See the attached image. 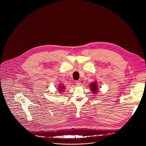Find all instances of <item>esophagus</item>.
I'll use <instances>...</instances> for the list:
<instances>
[{"mask_svg":"<svg viewBox=\"0 0 146 146\" xmlns=\"http://www.w3.org/2000/svg\"><path fill=\"white\" fill-rule=\"evenodd\" d=\"M80 84H81V83H80V80H77L76 81V85L77 86H80Z\"/></svg>","mask_w":146,"mask_h":146,"instance_id":"34e87169","label":"esophagus"}]
</instances>
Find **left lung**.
Instances as JSON below:
<instances>
[{"instance_id": "obj_1", "label": "left lung", "mask_w": 146, "mask_h": 146, "mask_svg": "<svg viewBox=\"0 0 146 146\" xmlns=\"http://www.w3.org/2000/svg\"><path fill=\"white\" fill-rule=\"evenodd\" d=\"M97 83L96 82H92L91 84L90 85L91 87V90L92 91L93 93L96 94L98 92V86H97Z\"/></svg>"}]
</instances>
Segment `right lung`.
<instances>
[{
    "mask_svg": "<svg viewBox=\"0 0 146 146\" xmlns=\"http://www.w3.org/2000/svg\"><path fill=\"white\" fill-rule=\"evenodd\" d=\"M59 91H61V90H64L65 88H64V86H63L62 85H60V86H59Z\"/></svg>",
    "mask_w": 146,
    "mask_h": 146,
    "instance_id": "1",
    "label": "right lung"
}]
</instances>
